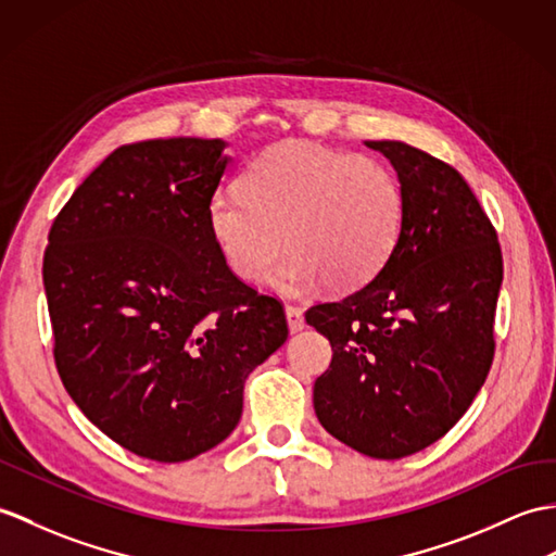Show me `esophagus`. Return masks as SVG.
<instances>
[{
	"label": "esophagus",
	"instance_id": "obj_1",
	"mask_svg": "<svg viewBox=\"0 0 556 556\" xmlns=\"http://www.w3.org/2000/svg\"><path fill=\"white\" fill-rule=\"evenodd\" d=\"M287 321H289V329L291 331H301L305 327L303 313H301L299 307H293V305H287Z\"/></svg>",
	"mask_w": 556,
	"mask_h": 556
}]
</instances>
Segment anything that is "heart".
<instances>
[{"instance_id": "heart-1", "label": "heart", "mask_w": 556, "mask_h": 556, "mask_svg": "<svg viewBox=\"0 0 556 556\" xmlns=\"http://www.w3.org/2000/svg\"><path fill=\"white\" fill-rule=\"evenodd\" d=\"M405 193L389 165L305 141H281L241 173L239 191L208 201V227L231 273L269 277L283 295L363 289L403 235Z\"/></svg>"}]
</instances>
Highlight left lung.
I'll use <instances>...</instances> for the list:
<instances>
[{
    "mask_svg": "<svg viewBox=\"0 0 556 556\" xmlns=\"http://www.w3.org/2000/svg\"><path fill=\"white\" fill-rule=\"evenodd\" d=\"M365 144L395 167L403 235L367 287L305 313L333 351L313 403L348 447L400 459L443 438L481 391L495 353L502 251L453 165L405 141Z\"/></svg>",
    "mask_w": 556,
    "mask_h": 556,
    "instance_id": "left-lung-1",
    "label": "left lung"
}]
</instances>
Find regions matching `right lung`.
<instances>
[{
    "mask_svg": "<svg viewBox=\"0 0 556 556\" xmlns=\"http://www.w3.org/2000/svg\"><path fill=\"white\" fill-rule=\"evenodd\" d=\"M225 149L197 137L115 149L49 231L59 377L97 429L147 459L223 443L249 374L289 337L281 303L231 273L211 235Z\"/></svg>",
    "mask_w": 556,
    "mask_h": 556,
    "instance_id": "right-lung-1",
    "label": "right lung"
}]
</instances>
